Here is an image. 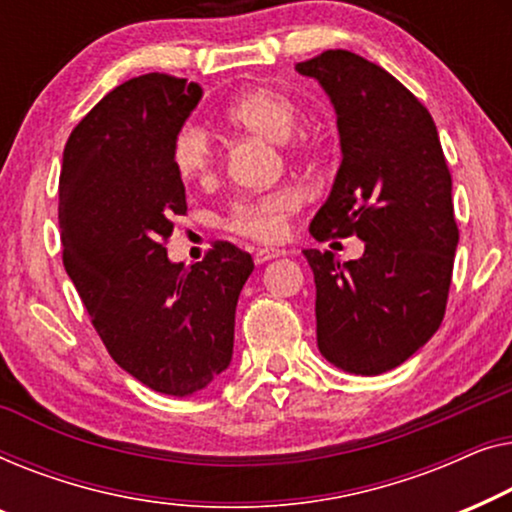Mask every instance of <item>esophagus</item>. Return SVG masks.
I'll list each match as a JSON object with an SVG mask.
<instances>
[{"instance_id":"esophagus-1","label":"esophagus","mask_w":512,"mask_h":512,"mask_svg":"<svg viewBox=\"0 0 512 512\" xmlns=\"http://www.w3.org/2000/svg\"><path fill=\"white\" fill-rule=\"evenodd\" d=\"M280 255H283V250H278V248H257L255 250V262L264 264V262H269V259H276Z\"/></svg>"}]
</instances>
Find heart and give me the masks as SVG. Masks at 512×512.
Segmentation results:
<instances>
[{
	"label": "heart",
	"instance_id": "heart-1",
	"mask_svg": "<svg viewBox=\"0 0 512 512\" xmlns=\"http://www.w3.org/2000/svg\"><path fill=\"white\" fill-rule=\"evenodd\" d=\"M225 118L241 132L271 143H285L299 125L301 109L290 95L276 88H253L227 106ZM171 162L185 183H208L218 171V148L213 136L199 125L181 127L171 143ZM301 201L304 197L294 187L246 197L232 206L227 227L248 239L276 241L285 234L287 218L299 211Z\"/></svg>",
	"mask_w": 512,
	"mask_h": 512
}]
</instances>
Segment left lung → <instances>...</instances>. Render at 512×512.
Here are the masks:
<instances>
[{
  "label": "left lung",
  "instance_id": "1",
  "mask_svg": "<svg viewBox=\"0 0 512 512\" xmlns=\"http://www.w3.org/2000/svg\"><path fill=\"white\" fill-rule=\"evenodd\" d=\"M297 71L327 92L343 155L311 234L364 241V255L343 264L329 250H304L318 348L338 369L378 376L443 322L459 243L452 178L429 111L383 67L325 50Z\"/></svg>",
  "mask_w": 512,
  "mask_h": 512
}]
</instances>
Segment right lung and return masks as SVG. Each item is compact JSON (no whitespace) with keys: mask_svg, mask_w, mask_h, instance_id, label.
<instances>
[{"mask_svg":"<svg viewBox=\"0 0 512 512\" xmlns=\"http://www.w3.org/2000/svg\"><path fill=\"white\" fill-rule=\"evenodd\" d=\"M204 92L146 74L111 90L62 157V259L113 362L150 390L190 397L232 362L236 301L255 264L218 241L197 264L164 241L187 211L171 143Z\"/></svg>","mask_w":512,"mask_h":512,"instance_id":"right-lung-1","label":"right lung"}]
</instances>
